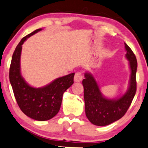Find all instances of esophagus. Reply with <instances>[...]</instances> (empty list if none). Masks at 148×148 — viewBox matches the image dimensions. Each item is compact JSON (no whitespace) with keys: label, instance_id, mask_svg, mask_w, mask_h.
I'll use <instances>...</instances> for the list:
<instances>
[{"label":"esophagus","instance_id":"obj_1","mask_svg":"<svg viewBox=\"0 0 148 148\" xmlns=\"http://www.w3.org/2000/svg\"><path fill=\"white\" fill-rule=\"evenodd\" d=\"M83 74L81 72H76L74 75V81L76 82H81V81L83 80Z\"/></svg>","mask_w":148,"mask_h":148}]
</instances>
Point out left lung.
Wrapping results in <instances>:
<instances>
[{
  "instance_id": "1",
  "label": "left lung",
  "mask_w": 148,
  "mask_h": 148,
  "mask_svg": "<svg viewBox=\"0 0 148 148\" xmlns=\"http://www.w3.org/2000/svg\"><path fill=\"white\" fill-rule=\"evenodd\" d=\"M125 55L129 60L131 70L130 84L123 96L116 99H108L101 93L94 76L89 72L85 73L83 80L86 115L89 121L97 126H106L118 120L126 113L136 92V75L137 60L135 55L126 43Z\"/></svg>"
}]
</instances>
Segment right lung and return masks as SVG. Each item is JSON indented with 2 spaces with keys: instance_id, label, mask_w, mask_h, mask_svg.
Masks as SVG:
<instances>
[{
  "instance_id": "right-lung-1",
  "label": "right lung",
  "mask_w": 148,
  "mask_h": 148,
  "mask_svg": "<svg viewBox=\"0 0 148 148\" xmlns=\"http://www.w3.org/2000/svg\"><path fill=\"white\" fill-rule=\"evenodd\" d=\"M40 30L42 28L28 34L18 43L12 58L9 76L15 99L22 112L33 120L46 121L58 113L63 93L74 84V73L58 78L42 88L32 87L25 81L20 67L22 45Z\"/></svg>"
}]
</instances>
